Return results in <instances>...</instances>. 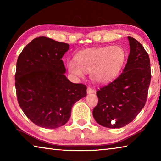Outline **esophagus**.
<instances>
[{
  "label": "esophagus",
  "instance_id": "1",
  "mask_svg": "<svg viewBox=\"0 0 161 161\" xmlns=\"http://www.w3.org/2000/svg\"><path fill=\"white\" fill-rule=\"evenodd\" d=\"M86 92H87V94H92V93H94L95 90L94 89L91 88V87H88L86 89Z\"/></svg>",
  "mask_w": 161,
  "mask_h": 161
}]
</instances>
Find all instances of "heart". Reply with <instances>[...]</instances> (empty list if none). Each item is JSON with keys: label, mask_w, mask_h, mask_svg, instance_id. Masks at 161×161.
<instances>
[{"label": "heart", "mask_w": 161, "mask_h": 161, "mask_svg": "<svg viewBox=\"0 0 161 161\" xmlns=\"http://www.w3.org/2000/svg\"><path fill=\"white\" fill-rule=\"evenodd\" d=\"M126 54L119 46L87 49L78 53L75 62H69L67 68L71 74L83 77L84 72H90L92 80L106 84L113 80L124 63Z\"/></svg>", "instance_id": "b5f03b06"}]
</instances>
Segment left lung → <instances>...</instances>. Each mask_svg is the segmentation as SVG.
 Here are the masks:
<instances>
[{
  "mask_svg": "<svg viewBox=\"0 0 161 161\" xmlns=\"http://www.w3.org/2000/svg\"><path fill=\"white\" fill-rule=\"evenodd\" d=\"M128 39L130 50L123 72L97 92L93 116L101 126L109 129L124 127L136 118L145 106L151 83L148 53L134 38Z\"/></svg>",
  "mask_w": 161,
  "mask_h": 161,
  "instance_id": "left-lung-1",
  "label": "left lung"
}]
</instances>
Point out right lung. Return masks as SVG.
Masks as SVG:
<instances>
[{
	"label": "right lung",
	"mask_w": 161,
	"mask_h": 161,
	"mask_svg": "<svg viewBox=\"0 0 161 161\" xmlns=\"http://www.w3.org/2000/svg\"><path fill=\"white\" fill-rule=\"evenodd\" d=\"M69 44L47 37L35 38L24 47L16 64L18 102L37 126L56 129L71 116L74 103L86 97V86L68 80L62 58Z\"/></svg>",
	"instance_id": "1"
}]
</instances>
